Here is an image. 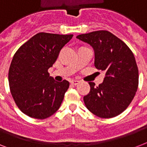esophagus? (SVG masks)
<instances>
[{
  "instance_id": "1",
  "label": "esophagus",
  "mask_w": 147,
  "mask_h": 147,
  "mask_svg": "<svg viewBox=\"0 0 147 147\" xmlns=\"http://www.w3.org/2000/svg\"><path fill=\"white\" fill-rule=\"evenodd\" d=\"M71 83L72 84V85H78V83H79V82H78V81H77V80H72L71 82Z\"/></svg>"
}]
</instances>
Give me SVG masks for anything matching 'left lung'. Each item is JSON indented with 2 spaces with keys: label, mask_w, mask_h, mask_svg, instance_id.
I'll list each match as a JSON object with an SVG mask.
<instances>
[{
  "label": "left lung",
  "mask_w": 147,
  "mask_h": 147,
  "mask_svg": "<svg viewBox=\"0 0 147 147\" xmlns=\"http://www.w3.org/2000/svg\"><path fill=\"white\" fill-rule=\"evenodd\" d=\"M76 38L93 48L94 66L105 72L98 87L88 83L91 89L83 98L85 106L101 118L117 116L127 109L138 88L139 72L134 53L109 31H94Z\"/></svg>",
  "instance_id": "1"
}]
</instances>
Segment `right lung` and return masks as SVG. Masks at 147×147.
Segmentation results:
<instances>
[{
    "instance_id": "obj_1",
    "label": "right lung",
    "mask_w": 147,
    "mask_h": 147,
    "mask_svg": "<svg viewBox=\"0 0 147 147\" xmlns=\"http://www.w3.org/2000/svg\"><path fill=\"white\" fill-rule=\"evenodd\" d=\"M72 36L39 33L13 55L8 73L10 92L17 107L27 116L46 119L59 108L69 82H56L48 69Z\"/></svg>"
}]
</instances>
